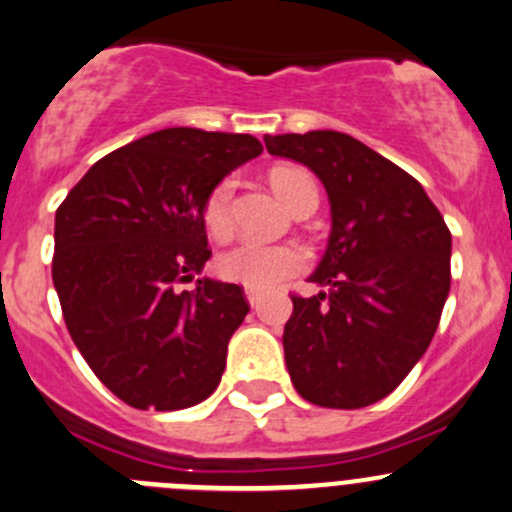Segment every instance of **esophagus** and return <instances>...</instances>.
I'll list each match as a JSON object with an SVG mask.
<instances>
[{
    "label": "esophagus",
    "instance_id": "1",
    "mask_svg": "<svg viewBox=\"0 0 512 512\" xmlns=\"http://www.w3.org/2000/svg\"><path fill=\"white\" fill-rule=\"evenodd\" d=\"M245 297L250 301V306H257L262 301V294L257 289H245Z\"/></svg>",
    "mask_w": 512,
    "mask_h": 512
}]
</instances>
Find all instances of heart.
<instances>
[{"label": "heart", "mask_w": 512, "mask_h": 512, "mask_svg": "<svg viewBox=\"0 0 512 512\" xmlns=\"http://www.w3.org/2000/svg\"><path fill=\"white\" fill-rule=\"evenodd\" d=\"M270 181L289 208L304 191V186H314V179L297 166L274 169ZM235 188H238L235 176H225L211 188L206 203H203V220L213 238L223 240L233 233ZM306 265H309V252L297 242H262L255 238L235 242L218 257L220 277H225L228 282H238L247 289H257V292L277 287L284 279L304 272Z\"/></svg>", "instance_id": "b5f03b06"}]
</instances>
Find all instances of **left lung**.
Segmentation results:
<instances>
[{
    "label": "left lung",
    "mask_w": 512,
    "mask_h": 512,
    "mask_svg": "<svg viewBox=\"0 0 512 512\" xmlns=\"http://www.w3.org/2000/svg\"><path fill=\"white\" fill-rule=\"evenodd\" d=\"M267 152L309 166L331 201V238L292 294L284 360L304 400L358 410L390 395L432 343L451 284V233L424 188L351 134H267Z\"/></svg>",
    "instance_id": "left-lung-1"
}]
</instances>
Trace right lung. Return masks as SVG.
Segmentation results:
<instances>
[{"label": "right lung", "instance_id": "add662e5", "mask_svg": "<svg viewBox=\"0 0 512 512\" xmlns=\"http://www.w3.org/2000/svg\"><path fill=\"white\" fill-rule=\"evenodd\" d=\"M260 154L252 134L161 129L95 161L58 206L51 272L63 319L129 407L186 410L218 387L250 304L240 284H179L211 257V188Z\"/></svg>", "mask_w": 512, "mask_h": 512}]
</instances>
